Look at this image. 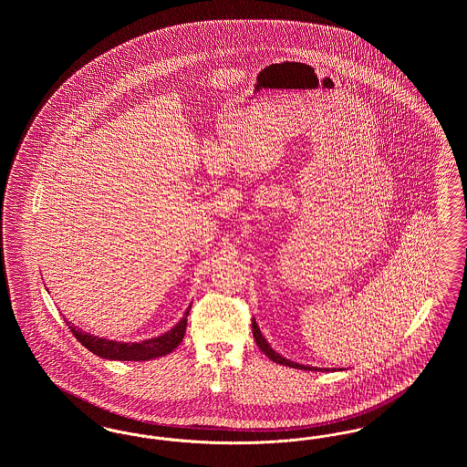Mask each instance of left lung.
<instances>
[{
  "label": "left lung",
  "instance_id": "obj_1",
  "mask_svg": "<svg viewBox=\"0 0 467 467\" xmlns=\"http://www.w3.org/2000/svg\"><path fill=\"white\" fill-rule=\"evenodd\" d=\"M252 333H254V337H255V343H257V347L266 354L273 362H276V364H282V366H289V368H296V369H305V371H317V368H311V366H305V364H297V362H294V360H289V358H285L284 356H280L278 352H275L271 347H269V343L266 341V337L263 336L261 333V329H259V326H257V322H255V318L252 320ZM318 371H322V369H318ZM326 371H329V369H326Z\"/></svg>",
  "mask_w": 467,
  "mask_h": 467
}]
</instances>
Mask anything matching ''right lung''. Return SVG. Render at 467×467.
<instances>
[{
    "instance_id": "1",
    "label": "right lung",
    "mask_w": 467,
    "mask_h": 467,
    "mask_svg": "<svg viewBox=\"0 0 467 467\" xmlns=\"http://www.w3.org/2000/svg\"><path fill=\"white\" fill-rule=\"evenodd\" d=\"M191 306L183 313L175 327H171L168 333L161 334L152 339L138 341V343H124V341H113L107 337H99L94 334L86 333L73 326L71 322H67L69 331L73 336L88 348L92 354L110 360H150L157 357L168 356L173 352L183 339L185 327H187V315H189Z\"/></svg>"
}]
</instances>
